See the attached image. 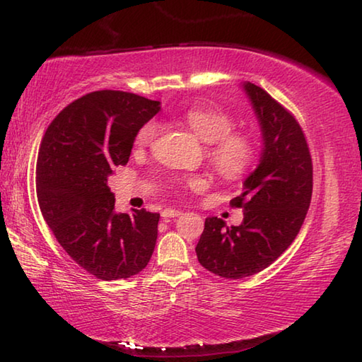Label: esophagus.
I'll return each mask as SVG.
<instances>
[{"instance_id": "obj_1", "label": "esophagus", "mask_w": 362, "mask_h": 362, "mask_svg": "<svg viewBox=\"0 0 362 362\" xmlns=\"http://www.w3.org/2000/svg\"><path fill=\"white\" fill-rule=\"evenodd\" d=\"M180 214H182L180 211H175V209H164L161 212V216L163 218H173V217H179Z\"/></svg>"}]
</instances>
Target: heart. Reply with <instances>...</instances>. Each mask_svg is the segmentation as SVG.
Instances as JSON below:
<instances>
[{"label": "heart", "mask_w": 362, "mask_h": 362, "mask_svg": "<svg viewBox=\"0 0 362 362\" xmlns=\"http://www.w3.org/2000/svg\"><path fill=\"white\" fill-rule=\"evenodd\" d=\"M187 124L207 144V158L212 168L228 180H236L247 173L257 156V142L247 131H233L235 119L222 110L192 108L183 115ZM159 132L156 121H148L136 134V146L145 148L153 144ZM183 187L203 188L206 180L199 175L179 180Z\"/></svg>", "instance_id": "1"}]
</instances>
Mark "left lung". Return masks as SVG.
Segmentation results:
<instances>
[{
	"mask_svg": "<svg viewBox=\"0 0 362 362\" xmlns=\"http://www.w3.org/2000/svg\"><path fill=\"white\" fill-rule=\"evenodd\" d=\"M259 119L263 148L259 166L230 201L243 223L226 226L207 217L196 255L201 265L226 279H241L272 265L296 240L313 193V164L298 121L252 83H244Z\"/></svg>",
	"mask_w": 362,
	"mask_h": 362,
	"instance_id": "left-lung-1",
	"label": "left lung"
}]
</instances>
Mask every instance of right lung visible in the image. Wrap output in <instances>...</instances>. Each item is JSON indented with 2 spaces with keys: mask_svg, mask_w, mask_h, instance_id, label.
<instances>
[{
  "mask_svg": "<svg viewBox=\"0 0 362 362\" xmlns=\"http://www.w3.org/2000/svg\"><path fill=\"white\" fill-rule=\"evenodd\" d=\"M159 108L137 94L95 90L66 105L42 137L36 163L41 214L65 252L99 279L134 276L155 250L159 214H116L107 180L129 161L137 131Z\"/></svg>",
  "mask_w": 362,
  "mask_h": 362,
  "instance_id": "right-lung-1",
  "label": "right lung"
}]
</instances>
